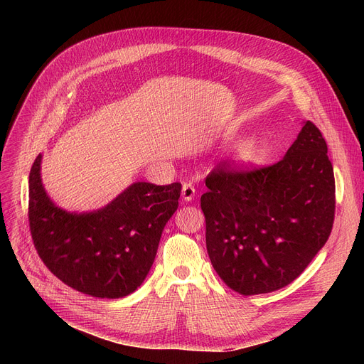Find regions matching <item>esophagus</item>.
<instances>
[{"label":"esophagus","mask_w":364,"mask_h":364,"mask_svg":"<svg viewBox=\"0 0 364 364\" xmlns=\"http://www.w3.org/2000/svg\"><path fill=\"white\" fill-rule=\"evenodd\" d=\"M196 195V188L192 183H184L183 184V190H181V196L186 202H190Z\"/></svg>","instance_id":"34e87169"}]
</instances>
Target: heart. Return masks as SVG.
<instances>
[{
	"instance_id": "obj_1",
	"label": "heart",
	"mask_w": 364,
	"mask_h": 364,
	"mask_svg": "<svg viewBox=\"0 0 364 364\" xmlns=\"http://www.w3.org/2000/svg\"><path fill=\"white\" fill-rule=\"evenodd\" d=\"M257 153V141L254 137L242 139L233 150V161L239 165H246L254 161Z\"/></svg>"
}]
</instances>
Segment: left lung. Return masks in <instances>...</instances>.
<instances>
[{
	"label": "left lung",
	"instance_id": "left-lung-1",
	"mask_svg": "<svg viewBox=\"0 0 364 364\" xmlns=\"http://www.w3.org/2000/svg\"><path fill=\"white\" fill-rule=\"evenodd\" d=\"M205 184L208 255L221 280L240 295L284 288L329 239L335 177L328 144L311 121L279 162L252 169L221 164Z\"/></svg>",
	"mask_w": 364,
	"mask_h": 364
}]
</instances>
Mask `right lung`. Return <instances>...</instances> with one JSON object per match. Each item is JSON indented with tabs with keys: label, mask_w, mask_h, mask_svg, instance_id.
Here are the masks:
<instances>
[{
	"label": "right lung",
	"mask_w": 364,
	"mask_h": 364,
	"mask_svg": "<svg viewBox=\"0 0 364 364\" xmlns=\"http://www.w3.org/2000/svg\"><path fill=\"white\" fill-rule=\"evenodd\" d=\"M38 155L29 174V228L47 269L78 292L122 298L144 282L164 227L178 208L181 184L139 181L92 213L55 206L41 183Z\"/></svg>",
	"instance_id": "add662e5"
}]
</instances>
